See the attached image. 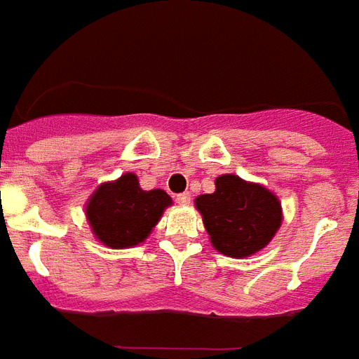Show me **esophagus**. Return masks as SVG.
<instances>
[{
    "label": "esophagus",
    "instance_id": "esophagus-1",
    "mask_svg": "<svg viewBox=\"0 0 359 359\" xmlns=\"http://www.w3.org/2000/svg\"><path fill=\"white\" fill-rule=\"evenodd\" d=\"M176 202L180 203V205H189V203H191V194H189V193L177 194Z\"/></svg>",
    "mask_w": 359,
    "mask_h": 359
}]
</instances>
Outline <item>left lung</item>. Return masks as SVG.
<instances>
[{"label":"left lung","instance_id":"obj_1","mask_svg":"<svg viewBox=\"0 0 359 359\" xmlns=\"http://www.w3.org/2000/svg\"><path fill=\"white\" fill-rule=\"evenodd\" d=\"M215 187L194 200L213 248L228 257H248L265 248L282 226L276 194L235 174L219 176Z\"/></svg>","mask_w":359,"mask_h":359}]
</instances>
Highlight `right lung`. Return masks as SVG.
Returning a JSON list of instances; mask_svg holds the SVG:
<instances>
[{
  "label": "right lung",
  "mask_w": 359,
  "mask_h": 359,
  "mask_svg": "<svg viewBox=\"0 0 359 359\" xmlns=\"http://www.w3.org/2000/svg\"><path fill=\"white\" fill-rule=\"evenodd\" d=\"M172 198L161 191H142L139 177L128 172L102 183L87 202V220L96 239L109 248H130L148 239Z\"/></svg>",
  "instance_id": "1"
}]
</instances>
